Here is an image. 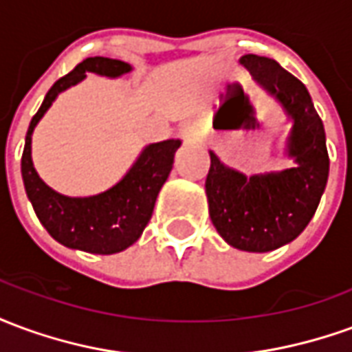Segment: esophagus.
<instances>
[{"mask_svg":"<svg viewBox=\"0 0 352 352\" xmlns=\"http://www.w3.org/2000/svg\"><path fill=\"white\" fill-rule=\"evenodd\" d=\"M181 138H183L186 143H196V141H199L198 128L192 122L183 124V126H181Z\"/></svg>","mask_w":352,"mask_h":352,"instance_id":"obj_1","label":"esophagus"}]
</instances>
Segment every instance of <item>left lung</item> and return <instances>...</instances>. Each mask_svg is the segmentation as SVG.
I'll return each mask as SVG.
<instances>
[{
  "label": "left lung",
  "instance_id": "1",
  "mask_svg": "<svg viewBox=\"0 0 352 352\" xmlns=\"http://www.w3.org/2000/svg\"><path fill=\"white\" fill-rule=\"evenodd\" d=\"M239 64L292 122L285 156L294 162V168L247 177L209 151V217L230 247L270 252L294 241L317 211L330 169L326 133L307 88L294 75L272 58L256 54H245Z\"/></svg>",
  "mask_w": 352,
  "mask_h": 352
}]
</instances>
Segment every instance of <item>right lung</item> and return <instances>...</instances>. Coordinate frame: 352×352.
<instances>
[{"mask_svg": "<svg viewBox=\"0 0 352 352\" xmlns=\"http://www.w3.org/2000/svg\"><path fill=\"white\" fill-rule=\"evenodd\" d=\"M130 72L131 65L122 60L103 56L82 60L72 73L52 85L28 128L22 153V181L28 199L45 230L67 249L92 254H115L135 243L153 217L158 192L168 181L177 148L181 146V139H166L143 146L118 183L100 194L82 198L60 194L35 171L32 135L58 96L82 82L87 73L118 79Z\"/></svg>", "mask_w": 352, "mask_h": 352, "instance_id": "right-lung-1", "label": "right lung"}]
</instances>
